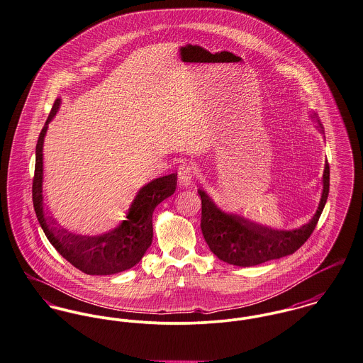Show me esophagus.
<instances>
[{
  "label": "esophagus",
  "mask_w": 363,
  "mask_h": 363,
  "mask_svg": "<svg viewBox=\"0 0 363 363\" xmlns=\"http://www.w3.org/2000/svg\"><path fill=\"white\" fill-rule=\"evenodd\" d=\"M194 179V167L191 165H182L177 172V182L180 187H189Z\"/></svg>",
  "instance_id": "1"
}]
</instances>
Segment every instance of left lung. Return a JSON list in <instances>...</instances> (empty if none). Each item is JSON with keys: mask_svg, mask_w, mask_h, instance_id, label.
Segmentation results:
<instances>
[{"mask_svg": "<svg viewBox=\"0 0 363 363\" xmlns=\"http://www.w3.org/2000/svg\"><path fill=\"white\" fill-rule=\"evenodd\" d=\"M311 118L318 122L316 129L323 128L315 113ZM322 196L312 219L293 230L272 229L241 215L220 209L203 190H198L202 205L201 230L209 250L223 262L241 267L264 264L291 255L309 238L326 205L330 187V167L325 164L322 177Z\"/></svg>", "mask_w": 363, "mask_h": 363, "instance_id": "1", "label": "left lung"}]
</instances>
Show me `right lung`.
<instances>
[{
	"mask_svg": "<svg viewBox=\"0 0 363 363\" xmlns=\"http://www.w3.org/2000/svg\"><path fill=\"white\" fill-rule=\"evenodd\" d=\"M60 106L61 99H57L35 145L33 205L38 223L54 248L79 270L96 276L128 270L138 264L150 248L152 242V212L158 203L174 193L177 173H170L144 184L133 199L126 220H122L115 229L99 235H82L67 230L50 215L43 196L44 138Z\"/></svg>",
	"mask_w": 363,
	"mask_h": 363,
	"instance_id": "obj_1",
	"label": "right lung"
}]
</instances>
